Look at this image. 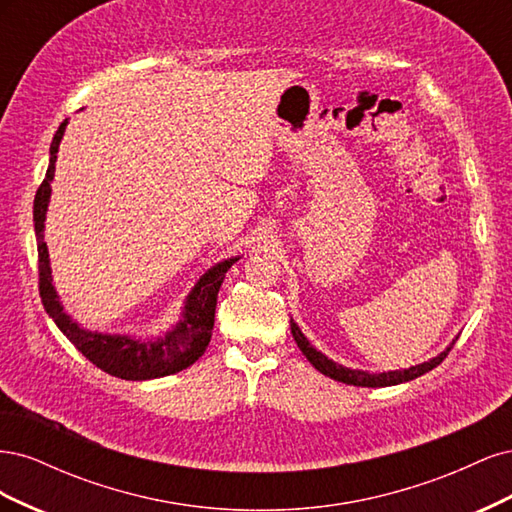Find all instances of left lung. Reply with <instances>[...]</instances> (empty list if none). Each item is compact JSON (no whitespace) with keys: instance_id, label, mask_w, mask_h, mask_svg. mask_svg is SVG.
<instances>
[{"instance_id":"1","label":"left lung","mask_w":512,"mask_h":512,"mask_svg":"<svg viewBox=\"0 0 512 512\" xmlns=\"http://www.w3.org/2000/svg\"><path fill=\"white\" fill-rule=\"evenodd\" d=\"M290 331H292V337L294 342H297L299 350L307 356V361L312 363L320 374L329 376L337 382H344V384H352V386H371V389H378V386H393V384H401V382H408V380H414L418 376L427 374V371H431L433 367H438L444 359L446 354L451 352L453 344L448 346L442 354H438L436 359H431L427 363H421L416 367H410V369H401V371H384V374H369V371H359V369H348V367H342L333 363L331 359H327L322 352H318L312 344L307 342L305 335L301 333V329L297 327V324L290 322Z\"/></svg>"}]
</instances>
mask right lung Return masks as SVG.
Returning a JSON list of instances; mask_svg holds the SVG:
<instances>
[{"instance_id": "right-lung-1", "label": "right lung", "mask_w": 512, "mask_h": 512, "mask_svg": "<svg viewBox=\"0 0 512 512\" xmlns=\"http://www.w3.org/2000/svg\"><path fill=\"white\" fill-rule=\"evenodd\" d=\"M68 121L59 126L51 143V162L46 177L34 198V228L38 241V290L40 299L59 331L64 333L76 346L85 359H89L96 367L106 374L121 380H151L177 374L181 369H188L205 354L215 320V305H218V292L224 282L226 271L235 265L237 258H230L209 269L200 282L190 292L188 303H185L183 320L177 324L175 331H170L158 342H136L130 337L119 335H102L81 329L79 324L72 322L70 316L61 307L57 292L51 284V267H49V250L44 243V218L46 207L51 198V181L55 175V160L61 136L66 132Z\"/></svg>"}]
</instances>
